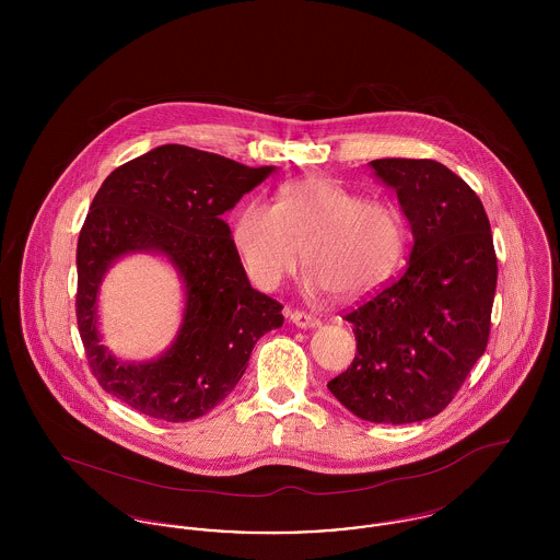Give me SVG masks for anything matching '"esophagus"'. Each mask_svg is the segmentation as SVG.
Here are the masks:
<instances>
[{"mask_svg": "<svg viewBox=\"0 0 560 560\" xmlns=\"http://www.w3.org/2000/svg\"><path fill=\"white\" fill-rule=\"evenodd\" d=\"M288 315H290V320H292L293 325H298V327H302V329H311V327H317V325H319L317 317H313V315H308V313H304V311H290Z\"/></svg>", "mask_w": 560, "mask_h": 560, "instance_id": "1", "label": "esophagus"}]
</instances>
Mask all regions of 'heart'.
<instances>
[{
  "label": "heart",
  "mask_w": 560,
  "mask_h": 560,
  "mask_svg": "<svg viewBox=\"0 0 560 560\" xmlns=\"http://www.w3.org/2000/svg\"><path fill=\"white\" fill-rule=\"evenodd\" d=\"M243 267L262 290H277L302 260L313 292L363 295L399 267L405 229L399 212L361 199L329 178H304L277 190L275 206L243 203L233 222Z\"/></svg>",
  "instance_id": "1"
}]
</instances>
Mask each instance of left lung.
<instances>
[{
  "instance_id": "1",
  "label": "left lung",
  "mask_w": 560,
  "mask_h": 560,
  "mask_svg": "<svg viewBox=\"0 0 560 560\" xmlns=\"http://www.w3.org/2000/svg\"><path fill=\"white\" fill-rule=\"evenodd\" d=\"M413 233L395 281L359 302L357 354L327 382L357 418L411 424L441 413L489 342L498 258L477 192L432 160H375Z\"/></svg>"
}]
</instances>
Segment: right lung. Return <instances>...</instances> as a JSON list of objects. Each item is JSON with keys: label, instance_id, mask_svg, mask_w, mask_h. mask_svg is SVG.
Masks as SVG:
<instances>
[{"label": "right lung", "instance_id": "1", "mask_svg": "<svg viewBox=\"0 0 560 560\" xmlns=\"http://www.w3.org/2000/svg\"><path fill=\"white\" fill-rule=\"evenodd\" d=\"M272 170L163 144L108 174L81 226L75 295L88 365L108 395L163 422L197 420L237 386L254 345L283 325V304L249 285L222 220ZM140 248L179 268L188 306L173 348L128 366L100 345L95 295L109 262Z\"/></svg>", "mask_w": 560, "mask_h": 560}]
</instances>
